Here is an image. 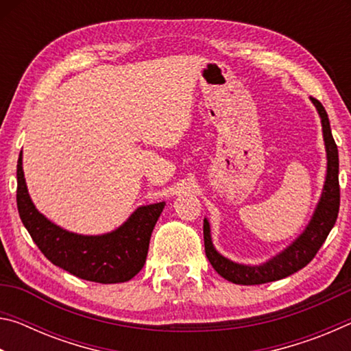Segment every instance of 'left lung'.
I'll return each mask as SVG.
<instances>
[{"instance_id": "left-lung-1", "label": "left lung", "mask_w": 351, "mask_h": 351, "mask_svg": "<svg viewBox=\"0 0 351 351\" xmlns=\"http://www.w3.org/2000/svg\"><path fill=\"white\" fill-rule=\"evenodd\" d=\"M314 106L317 108L322 122V132L326 150V176L316 210L313 213L311 221L308 223L304 232L291 243V245L283 249L280 254L266 261V263L247 266L234 263L229 258L223 257L221 254L217 252V249L212 245L210 239V226L209 221L204 218V249L206 255L209 258L210 265L213 266L219 276L224 277L226 280L237 283V285H261L294 274L302 268L310 263L317 254L320 246L328 237L330 230L335 226L339 213L341 203V189H339V154H337V145L332 139L328 114L324 108V105L317 99L310 97Z\"/></svg>"}]
</instances>
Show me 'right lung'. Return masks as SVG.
Returning <instances> with one entry per match:
<instances>
[{
	"label": "right lung",
	"mask_w": 351,
	"mask_h": 351,
	"mask_svg": "<svg viewBox=\"0 0 351 351\" xmlns=\"http://www.w3.org/2000/svg\"><path fill=\"white\" fill-rule=\"evenodd\" d=\"M16 206L23 224L45 257L83 280L128 282L144 268L150 237L165 203L141 206L121 228L104 235H79L40 213L27 193L23 158L16 164Z\"/></svg>",
	"instance_id": "add662e5"
}]
</instances>
